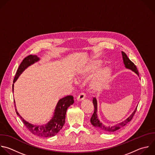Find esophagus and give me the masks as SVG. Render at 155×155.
Returning a JSON list of instances; mask_svg holds the SVG:
<instances>
[{"label": "esophagus", "instance_id": "1", "mask_svg": "<svg viewBox=\"0 0 155 155\" xmlns=\"http://www.w3.org/2000/svg\"><path fill=\"white\" fill-rule=\"evenodd\" d=\"M85 98V94L84 93H81L78 95V96L77 97V100L78 101H81L82 100H83Z\"/></svg>", "mask_w": 155, "mask_h": 155}]
</instances>
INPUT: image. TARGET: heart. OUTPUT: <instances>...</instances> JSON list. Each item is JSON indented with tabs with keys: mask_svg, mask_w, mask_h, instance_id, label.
<instances>
[{
	"mask_svg": "<svg viewBox=\"0 0 155 155\" xmlns=\"http://www.w3.org/2000/svg\"><path fill=\"white\" fill-rule=\"evenodd\" d=\"M99 66V64L95 61L89 62L86 66H85L81 71L80 74L81 75L85 76L89 72L95 70ZM112 74V70L111 68L107 67L104 70H102L99 75L94 80L91 84V88L93 91L97 92L102 90L104 84L109 80Z\"/></svg>",
	"mask_w": 155,
	"mask_h": 155,
	"instance_id": "b5f03b06",
	"label": "heart"
}]
</instances>
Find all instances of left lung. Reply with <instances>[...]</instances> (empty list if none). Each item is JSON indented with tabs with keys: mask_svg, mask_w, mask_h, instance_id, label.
Masks as SVG:
<instances>
[{
	"mask_svg": "<svg viewBox=\"0 0 155 155\" xmlns=\"http://www.w3.org/2000/svg\"><path fill=\"white\" fill-rule=\"evenodd\" d=\"M122 58H123L124 64L125 65V67L128 69L131 70L133 72L136 73L139 76V72H138L135 64L128 58L127 55H126V54L125 52H124V51H122ZM92 102H93V105L94 107V113L91 118V120H90L91 124L100 131L110 133L114 132V131L119 130L120 128H122V127L125 126L128 122H130L131 120V119H133V117L137 110V106L136 108H135V110H134V111L132 113V114L127 119H125V120H124L122 122H120L119 124H117L111 127V126H106L104 124H103L100 121V120L98 119V115L97 114V101L95 97L93 98Z\"/></svg>",
	"mask_w": 155,
	"mask_h": 155,
	"instance_id": "1",
	"label": "left lung"
}]
</instances>
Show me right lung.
Returning <instances> with one entry per match:
<instances>
[{"label":"right lung","mask_w":155,"mask_h":155,"mask_svg":"<svg viewBox=\"0 0 155 155\" xmlns=\"http://www.w3.org/2000/svg\"><path fill=\"white\" fill-rule=\"evenodd\" d=\"M39 58L37 55H28L25 57L19 65L13 83H15L21 74L30 66L39 61ZM14 91V84H13V92ZM74 97L72 95H68L59 100L57 103L54 116L45 125H36L31 124L25 120L18 113L16 108V112L18 116L22 119L23 123L28 130L33 134L39 137H49L55 136L63 128L65 123L66 114L68 108L74 104ZM16 107V106H15Z\"/></svg>","instance_id":"obj_1"}]
</instances>
